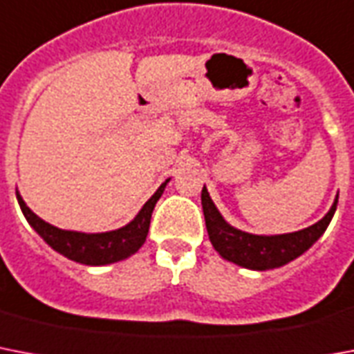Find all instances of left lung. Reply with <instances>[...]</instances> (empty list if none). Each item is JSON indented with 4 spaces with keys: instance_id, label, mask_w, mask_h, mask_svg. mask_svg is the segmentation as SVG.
<instances>
[{
    "instance_id": "left-lung-1",
    "label": "left lung",
    "mask_w": 354,
    "mask_h": 354,
    "mask_svg": "<svg viewBox=\"0 0 354 354\" xmlns=\"http://www.w3.org/2000/svg\"><path fill=\"white\" fill-rule=\"evenodd\" d=\"M201 203L205 212L206 230L217 252L239 267L268 270V268L281 267L285 263L292 261L315 245L316 239L324 234L335 216L338 197L335 199V205L330 206V210L327 212V216L316 225L299 232H292V234H281V236H254V234H247L230 226L223 219L216 205L212 203L206 188L201 192Z\"/></svg>"
}]
</instances>
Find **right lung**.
Masks as SVG:
<instances>
[{
	"instance_id": "obj_1",
	"label": "right lung",
	"mask_w": 354,
	"mask_h": 354,
	"mask_svg": "<svg viewBox=\"0 0 354 354\" xmlns=\"http://www.w3.org/2000/svg\"><path fill=\"white\" fill-rule=\"evenodd\" d=\"M166 185H168V180L162 183L159 190L149 197L148 203L142 206V210L138 212V216L129 225L122 226L118 230L104 232V234L60 230V228L45 223L44 219H39L29 206L25 205L19 194H16V197H18L19 208L24 212L25 219L39 236L44 237V241L49 247L55 248L56 252L64 254L65 257H69L76 263H84V265H107V263L126 259L142 247L146 236H148L153 208Z\"/></svg>"
}]
</instances>
